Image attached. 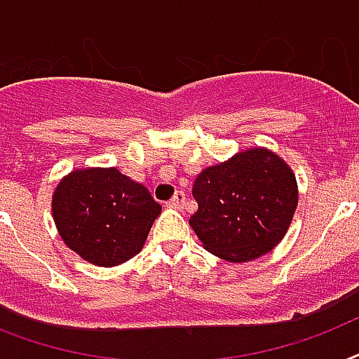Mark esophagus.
I'll return each mask as SVG.
<instances>
[{"label":"esophagus","mask_w":359,"mask_h":359,"mask_svg":"<svg viewBox=\"0 0 359 359\" xmlns=\"http://www.w3.org/2000/svg\"><path fill=\"white\" fill-rule=\"evenodd\" d=\"M184 203H186V194L184 191H177L173 197H171V201H169V205L173 208H182L184 207Z\"/></svg>","instance_id":"obj_1"}]
</instances>
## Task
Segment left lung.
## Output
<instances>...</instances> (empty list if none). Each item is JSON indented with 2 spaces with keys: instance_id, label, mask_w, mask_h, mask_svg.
<instances>
[{
  "instance_id": "1",
  "label": "left lung",
  "mask_w": 359,
  "mask_h": 359,
  "mask_svg": "<svg viewBox=\"0 0 359 359\" xmlns=\"http://www.w3.org/2000/svg\"><path fill=\"white\" fill-rule=\"evenodd\" d=\"M191 229L205 250L229 262L259 259L289 229L298 184L292 169L268 149H248L203 169L194 182Z\"/></svg>"
}]
</instances>
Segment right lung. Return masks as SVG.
<instances>
[{
  "label": "right lung",
  "mask_w": 359,
  "mask_h": 359,
  "mask_svg": "<svg viewBox=\"0 0 359 359\" xmlns=\"http://www.w3.org/2000/svg\"><path fill=\"white\" fill-rule=\"evenodd\" d=\"M160 212L145 186L115 168L74 169L52 197L53 222L65 244L106 268L140 253Z\"/></svg>",
  "instance_id": "obj_1"
}]
</instances>
